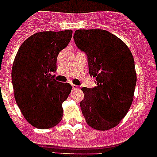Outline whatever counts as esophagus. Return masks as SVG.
I'll list each match as a JSON object with an SVG mask.
<instances>
[{"label":"esophagus","mask_w":157,"mask_h":157,"mask_svg":"<svg viewBox=\"0 0 157 157\" xmlns=\"http://www.w3.org/2000/svg\"><path fill=\"white\" fill-rule=\"evenodd\" d=\"M72 90H76V89H79V87L76 85H72Z\"/></svg>","instance_id":"1"}]
</instances>
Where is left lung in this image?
Returning a JSON list of instances; mask_svg holds the SVG:
<instances>
[{"instance_id": "8db88e82", "label": "left lung", "mask_w": 157, "mask_h": 157, "mask_svg": "<svg viewBox=\"0 0 157 157\" xmlns=\"http://www.w3.org/2000/svg\"><path fill=\"white\" fill-rule=\"evenodd\" d=\"M74 41L88 58L94 88H82L81 109L87 124L105 131L121 122L133 101L136 74L133 56L120 38L103 29H78Z\"/></svg>"}]
</instances>
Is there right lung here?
Wrapping results in <instances>:
<instances>
[{
  "instance_id": "right-lung-1",
  "label": "right lung",
  "mask_w": 157,
  "mask_h": 157,
  "mask_svg": "<svg viewBox=\"0 0 157 157\" xmlns=\"http://www.w3.org/2000/svg\"><path fill=\"white\" fill-rule=\"evenodd\" d=\"M72 30L40 32L18 49L12 68L14 97L26 121L40 129L60 122L62 103L71 93L68 83L56 81V59L71 40Z\"/></svg>"
}]
</instances>
